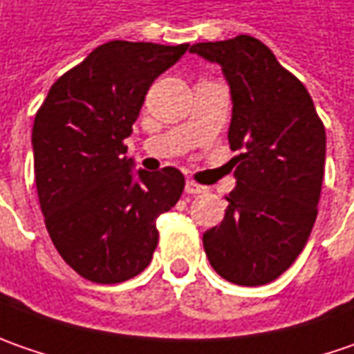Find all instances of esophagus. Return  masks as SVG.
<instances>
[{
  "instance_id": "obj_1",
  "label": "esophagus",
  "mask_w": 354,
  "mask_h": 354,
  "mask_svg": "<svg viewBox=\"0 0 354 354\" xmlns=\"http://www.w3.org/2000/svg\"><path fill=\"white\" fill-rule=\"evenodd\" d=\"M185 193H187V195H198V193H205V187L195 183V181H187V185H185Z\"/></svg>"
}]
</instances>
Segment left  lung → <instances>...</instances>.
I'll return each instance as SVG.
<instances>
[{
	"label": "left lung",
	"instance_id": "obj_1",
	"mask_svg": "<svg viewBox=\"0 0 354 354\" xmlns=\"http://www.w3.org/2000/svg\"><path fill=\"white\" fill-rule=\"evenodd\" d=\"M223 68L232 98L228 128L236 187L203 246L218 276L238 286L279 278L317 218L325 128L306 86L250 35L189 48Z\"/></svg>",
	"mask_w": 354,
	"mask_h": 354
}]
</instances>
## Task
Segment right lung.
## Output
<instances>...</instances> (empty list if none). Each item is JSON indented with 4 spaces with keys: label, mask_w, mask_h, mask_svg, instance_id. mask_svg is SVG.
<instances>
[{
    "label": "right lung",
    "mask_w": 354,
    "mask_h": 354,
    "mask_svg": "<svg viewBox=\"0 0 354 354\" xmlns=\"http://www.w3.org/2000/svg\"><path fill=\"white\" fill-rule=\"evenodd\" d=\"M189 45L110 41L50 86L33 124L35 183L48 236L78 276L120 283L156 252V221L179 201L183 173L126 157L131 126L157 76Z\"/></svg>",
    "instance_id": "right-lung-1"
}]
</instances>
